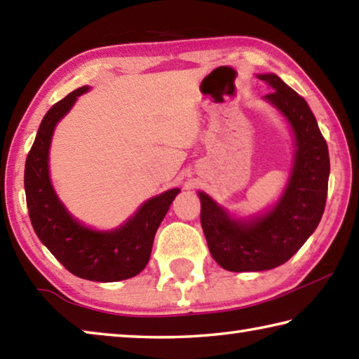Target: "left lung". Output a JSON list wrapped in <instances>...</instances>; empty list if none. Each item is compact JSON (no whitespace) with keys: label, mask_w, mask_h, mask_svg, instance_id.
<instances>
[{"label":"left lung","mask_w":359,"mask_h":359,"mask_svg":"<svg viewBox=\"0 0 359 359\" xmlns=\"http://www.w3.org/2000/svg\"><path fill=\"white\" fill-rule=\"evenodd\" d=\"M271 85L264 98L288 118L296 139V158L287 190L269 214L250 222L231 220L205 193L201 226L210 255L231 272L267 271L293 257L325 212L330 154L315 115L302 96L276 74L258 76Z\"/></svg>","instance_id":"left-lung-1"}]
</instances>
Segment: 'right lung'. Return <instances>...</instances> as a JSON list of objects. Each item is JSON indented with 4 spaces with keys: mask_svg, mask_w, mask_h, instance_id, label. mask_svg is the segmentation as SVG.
I'll return each mask as SVG.
<instances>
[{
    "mask_svg": "<svg viewBox=\"0 0 359 359\" xmlns=\"http://www.w3.org/2000/svg\"><path fill=\"white\" fill-rule=\"evenodd\" d=\"M87 90L71 92L42 118L25 163L27 205L34 233L71 274L117 282L137 276L147 266L156 229L180 190L172 188L149 199L123 226L109 233L85 228L66 212L48 179V147L58 120Z\"/></svg>",
    "mask_w": 359,
    "mask_h": 359,
    "instance_id": "add662e5",
    "label": "right lung"
}]
</instances>
